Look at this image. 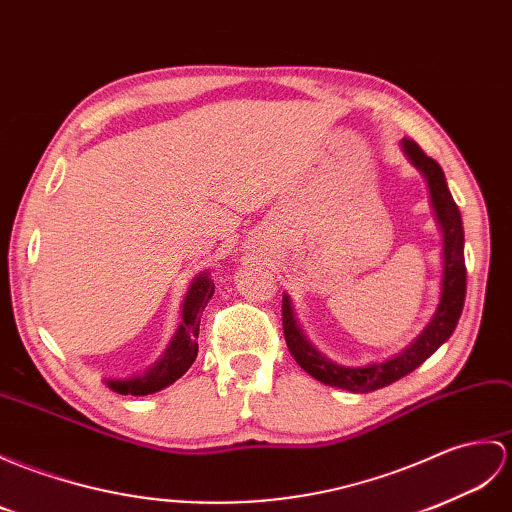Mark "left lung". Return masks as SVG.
Masks as SVG:
<instances>
[{
	"label": "left lung",
	"instance_id": "left-lung-1",
	"mask_svg": "<svg viewBox=\"0 0 512 512\" xmlns=\"http://www.w3.org/2000/svg\"><path fill=\"white\" fill-rule=\"evenodd\" d=\"M403 152L408 159L417 165L427 178V187H430L432 205L436 209V220L443 229V292H441V305L432 318V323L425 327L423 334L414 340L410 347L401 355L382 364H371L362 368L353 366H340L320 355L310 342L301 334L299 325H296L292 314V303L288 294H283V334L292 358L296 360L305 373L316 377L318 382L327 386L344 388L351 392H373L377 388H384L397 379L406 377L414 368L421 366L430 355L441 347V344L454 334L458 325V318L462 314V305H465L467 294V266H465V231H462L460 211L456 207L454 198L449 194V187L445 181L443 168L432 157L421 150L417 141L403 139L401 141Z\"/></svg>",
	"mask_w": 512,
	"mask_h": 512
}]
</instances>
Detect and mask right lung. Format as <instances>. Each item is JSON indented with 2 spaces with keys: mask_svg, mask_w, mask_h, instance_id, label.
Returning a JSON list of instances; mask_svg holds the SVG:
<instances>
[{
  "mask_svg": "<svg viewBox=\"0 0 512 512\" xmlns=\"http://www.w3.org/2000/svg\"><path fill=\"white\" fill-rule=\"evenodd\" d=\"M213 296V281L209 275H198L189 285V292L183 303V323L178 325L174 340L170 342L163 358L154 364L148 373L133 379H109V388L120 395H150L176 382L198 355V327L205 305Z\"/></svg>",
  "mask_w": 512,
  "mask_h": 512,
  "instance_id": "1",
  "label": "right lung"
}]
</instances>
